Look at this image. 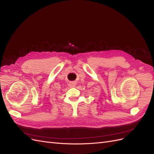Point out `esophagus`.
I'll return each mask as SVG.
<instances>
[{
    "label": "esophagus",
    "instance_id": "obj_1",
    "mask_svg": "<svg viewBox=\"0 0 154 154\" xmlns=\"http://www.w3.org/2000/svg\"><path fill=\"white\" fill-rule=\"evenodd\" d=\"M69 86L70 87H74L76 86V82H71L69 83Z\"/></svg>",
    "mask_w": 154,
    "mask_h": 154
}]
</instances>
